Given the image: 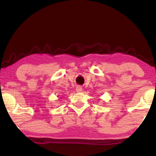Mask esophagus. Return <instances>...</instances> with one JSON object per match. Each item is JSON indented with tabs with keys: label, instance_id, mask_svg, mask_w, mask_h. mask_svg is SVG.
<instances>
[{
	"label": "esophagus",
	"instance_id": "34e87169",
	"mask_svg": "<svg viewBox=\"0 0 156 156\" xmlns=\"http://www.w3.org/2000/svg\"><path fill=\"white\" fill-rule=\"evenodd\" d=\"M76 91H78V92H81L82 91H83V88H82L80 86H77V87H76Z\"/></svg>",
	"mask_w": 156,
	"mask_h": 156
}]
</instances>
